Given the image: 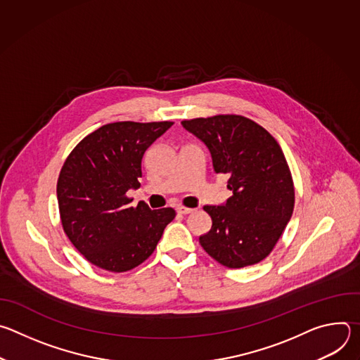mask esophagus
<instances>
[{
	"instance_id": "esophagus-1",
	"label": "esophagus",
	"mask_w": 360,
	"mask_h": 360,
	"mask_svg": "<svg viewBox=\"0 0 360 360\" xmlns=\"http://www.w3.org/2000/svg\"><path fill=\"white\" fill-rule=\"evenodd\" d=\"M178 214H182V215H189V214H193L196 210H192V208H185V207H178Z\"/></svg>"
}]
</instances>
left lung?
I'll return each instance as SVG.
<instances>
[{
  "label": "left lung",
  "instance_id": "1",
  "mask_svg": "<svg viewBox=\"0 0 360 360\" xmlns=\"http://www.w3.org/2000/svg\"><path fill=\"white\" fill-rule=\"evenodd\" d=\"M208 148L215 174H225L232 196L222 205H205L212 228L199 243L221 265H255L272 252L295 205L292 175L276 139L240 115L182 121Z\"/></svg>",
  "mask_w": 360,
  "mask_h": 360
}]
</instances>
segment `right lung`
<instances>
[{
    "mask_svg": "<svg viewBox=\"0 0 360 360\" xmlns=\"http://www.w3.org/2000/svg\"><path fill=\"white\" fill-rule=\"evenodd\" d=\"M174 122H114L85 136L70 153L57 184L64 232L95 266L127 272L155 250L175 218L172 208L131 207L145 150Z\"/></svg>",
    "mask_w": 360,
    "mask_h": 360,
    "instance_id": "add662e5",
    "label": "right lung"
}]
</instances>
